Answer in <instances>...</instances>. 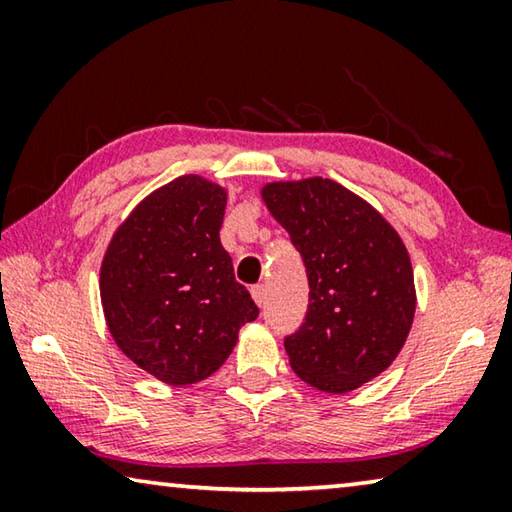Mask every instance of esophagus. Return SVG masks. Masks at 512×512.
Returning a JSON list of instances; mask_svg holds the SVG:
<instances>
[{
  "label": "esophagus",
  "mask_w": 512,
  "mask_h": 512,
  "mask_svg": "<svg viewBox=\"0 0 512 512\" xmlns=\"http://www.w3.org/2000/svg\"><path fill=\"white\" fill-rule=\"evenodd\" d=\"M250 293H253V300L257 302L259 307L264 305V300H266V289H264V284H255L253 289H250Z\"/></svg>",
  "instance_id": "1"
}]
</instances>
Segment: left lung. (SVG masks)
Returning a JSON list of instances; mask_svg holds the SVG:
<instances>
[{
    "label": "left lung",
    "instance_id": "1",
    "mask_svg": "<svg viewBox=\"0 0 512 512\" xmlns=\"http://www.w3.org/2000/svg\"><path fill=\"white\" fill-rule=\"evenodd\" d=\"M262 198L309 277L305 323L284 339L291 368L318 391L350 393L391 366L411 332L409 250L375 207L329 178L268 183Z\"/></svg>",
    "mask_w": 512,
    "mask_h": 512
}]
</instances>
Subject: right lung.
Wrapping results in <instances>:
<instances>
[{
  "instance_id": "add662e5",
  "label": "right lung",
  "mask_w": 512,
  "mask_h": 512,
  "mask_svg": "<svg viewBox=\"0 0 512 512\" xmlns=\"http://www.w3.org/2000/svg\"><path fill=\"white\" fill-rule=\"evenodd\" d=\"M225 203L221 185L180 176L128 214L103 255L99 289L112 339L169 386L210 377L241 325L259 316L221 246Z\"/></svg>"
}]
</instances>
